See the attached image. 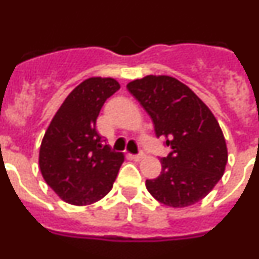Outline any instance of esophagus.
Listing matches in <instances>:
<instances>
[{
	"instance_id": "1",
	"label": "esophagus",
	"mask_w": 259,
	"mask_h": 259,
	"mask_svg": "<svg viewBox=\"0 0 259 259\" xmlns=\"http://www.w3.org/2000/svg\"><path fill=\"white\" fill-rule=\"evenodd\" d=\"M144 157H145V154H144V153L141 152V153H139V154H134V155H132V159H135V161L139 162V161H141V159H143Z\"/></svg>"
}]
</instances>
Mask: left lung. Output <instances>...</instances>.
<instances>
[{
  "label": "left lung",
  "instance_id": "1",
  "mask_svg": "<svg viewBox=\"0 0 259 259\" xmlns=\"http://www.w3.org/2000/svg\"><path fill=\"white\" fill-rule=\"evenodd\" d=\"M127 89L150 115L155 136L170 148L161 175L146 189L163 205L191 206L222 179L228 154L223 132L209 107L175 77L148 75Z\"/></svg>",
  "mask_w": 259,
  "mask_h": 259
}]
</instances>
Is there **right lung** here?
I'll use <instances>...</instances> for the list:
<instances>
[{"instance_id": "obj_1", "label": "right lung", "mask_w": 259, "mask_h": 259, "mask_svg": "<svg viewBox=\"0 0 259 259\" xmlns=\"http://www.w3.org/2000/svg\"><path fill=\"white\" fill-rule=\"evenodd\" d=\"M120 88L111 77H89L67 96L44 135L38 154L42 178L63 201L85 206L105 197L124 161L104 145L96 120Z\"/></svg>"}]
</instances>
